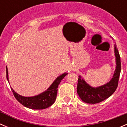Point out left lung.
<instances>
[{"instance_id":"obj_1","label":"left lung","mask_w":127,"mask_h":127,"mask_svg":"<svg viewBox=\"0 0 127 127\" xmlns=\"http://www.w3.org/2000/svg\"><path fill=\"white\" fill-rule=\"evenodd\" d=\"M115 56L116 58V69L112 79L109 82L99 87L93 88L88 85L85 80L79 76L77 91L80 99L89 104L100 103L112 95L118 87L119 79L121 71V63L119 50L115 45Z\"/></svg>"}]
</instances>
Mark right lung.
<instances>
[{
	"label": "right lung",
	"mask_w": 127,
	"mask_h": 127,
	"mask_svg": "<svg viewBox=\"0 0 127 127\" xmlns=\"http://www.w3.org/2000/svg\"><path fill=\"white\" fill-rule=\"evenodd\" d=\"M6 73H7V80L8 81V70L7 66H6ZM67 74V73L65 72L59 76L45 92L35 96H22L16 93L11 88V89L15 98L24 106L32 109H43L50 107L55 103L57 95L58 87L59 84Z\"/></svg>",
	"instance_id": "1"
}]
</instances>
